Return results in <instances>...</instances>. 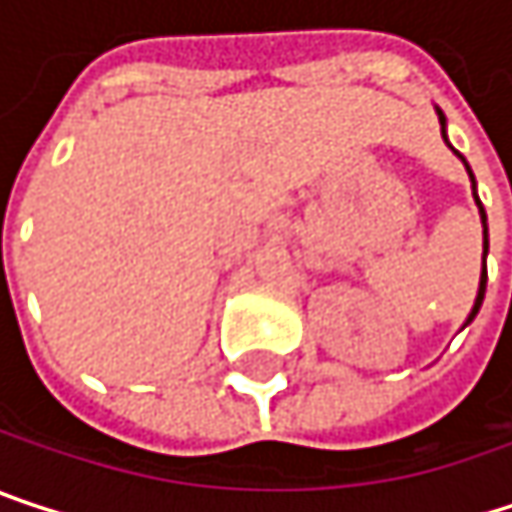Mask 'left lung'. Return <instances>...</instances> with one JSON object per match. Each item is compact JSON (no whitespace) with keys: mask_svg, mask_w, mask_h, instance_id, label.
<instances>
[{"mask_svg":"<svg viewBox=\"0 0 512 512\" xmlns=\"http://www.w3.org/2000/svg\"><path fill=\"white\" fill-rule=\"evenodd\" d=\"M436 115H439V124H442V139L448 142V118H445V112L436 106ZM448 148H451V142H448ZM454 151V148H451ZM454 154L460 156L462 165H465V171H468V177H471V195H474V204H477V213H480V222H483V272H480V284H477V296H474V305H471V314H468V320H465V326L477 317V311H480V305H483V296H486V255H489V225H486V210H483V204H480V198H477V183H474V174H471V165L465 162V156L460 151H454Z\"/></svg>","mask_w":512,"mask_h":512,"instance_id":"obj_1","label":"left lung"}]
</instances>
